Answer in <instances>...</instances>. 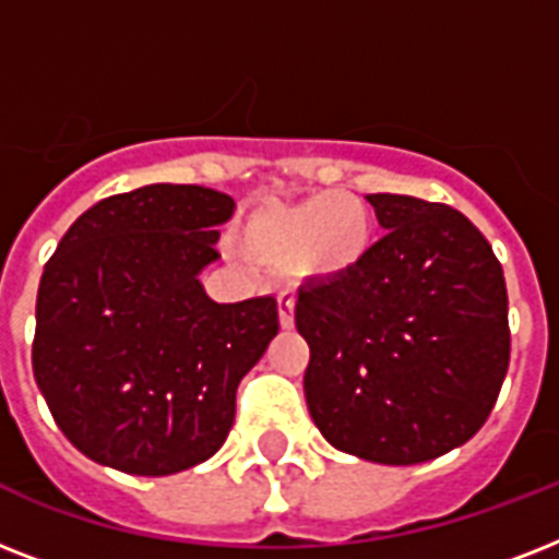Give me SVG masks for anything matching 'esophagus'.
<instances>
[{"mask_svg":"<svg viewBox=\"0 0 559 559\" xmlns=\"http://www.w3.org/2000/svg\"><path fill=\"white\" fill-rule=\"evenodd\" d=\"M293 310H296V298L287 296V293H281V296H278V322H281V328H293V322H296Z\"/></svg>","mask_w":559,"mask_h":559,"instance_id":"obj_1","label":"esophagus"}]
</instances>
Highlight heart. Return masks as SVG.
Segmentation results:
<instances>
[{
  "mask_svg": "<svg viewBox=\"0 0 559 559\" xmlns=\"http://www.w3.org/2000/svg\"><path fill=\"white\" fill-rule=\"evenodd\" d=\"M246 246L263 261L287 263L298 278L340 281L368 261L373 214L345 191H319L296 202L270 200L246 223Z\"/></svg>",
  "mask_w": 559,
  "mask_h": 559,
  "instance_id": "1",
  "label": "heart"
}]
</instances>
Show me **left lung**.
<instances>
[{"label":"left lung","mask_w":559,"mask_h":559,"mask_svg":"<svg viewBox=\"0 0 559 559\" xmlns=\"http://www.w3.org/2000/svg\"><path fill=\"white\" fill-rule=\"evenodd\" d=\"M385 235L340 281L298 289L307 408L336 450L391 467L467 443L511 362L502 263L461 211L368 193Z\"/></svg>","instance_id":"left-lung-1"}]
</instances>
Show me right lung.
Listing matches in <instances>:
<instances>
[{
	"label": "right lung",
	"mask_w": 559,
	"mask_h": 559,
	"mask_svg": "<svg viewBox=\"0 0 559 559\" xmlns=\"http://www.w3.org/2000/svg\"><path fill=\"white\" fill-rule=\"evenodd\" d=\"M231 211L214 188H135L83 211L48 258L31 366L86 459L174 476L226 441L237 385L278 333L272 296L217 305L200 284Z\"/></svg>",
	"instance_id": "1"
}]
</instances>
